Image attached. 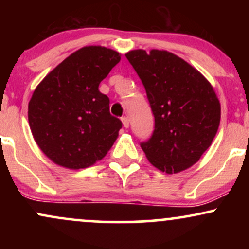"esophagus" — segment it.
<instances>
[{
    "label": "esophagus",
    "instance_id": "obj_1",
    "mask_svg": "<svg viewBox=\"0 0 249 249\" xmlns=\"http://www.w3.org/2000/svg\"><path fill=\"white\" fill-rule=\"evenodd\" d=\"M122 123H123V126L125 128H127L130 126V123H128V118L127 117H122Z\"/></svg>",
    "mask_w": 249,
    "mask_h": 249
}]
</instances>
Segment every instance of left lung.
I'll return each mask as SVG.
<instances>
[{
	"instance_id": "1",
	"label": "left lung",
	"mask_w": 249,
	"mask_h": 249,
	"mask_svg": "<svg viewBox=\"0 0 249 249\" xmlns=\"http://www.w3.org/2000/svg\"><path fill=\"white\" fill-rule=\"evenodd\" d=\"M126 58L146 90L154 131L141 146L148 161L167 174L196 164L218 132L221 107L211 83L166 50H131Z\"/></svg>"
}]
</instances>
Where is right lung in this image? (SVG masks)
Returning a JSON list of instances; mask_svg holds the SVG:
<instances>
[{"label": "right lung", "instance_id": "add662e5", "mask_svg": "<svg viewBox=\"0 0 249 249\" xmlns=\"http://www.w3.org/2000/svg\"><path fill=\"white\" fill-rule=\"evenodd\" d=\"M121 53L89 45L71 53L37 85L28 105L29 126L42 152L59 166L79 170L102 160L122 122L110 113L99 84Z\"/></svg>", "mask_w": 249, "mask_h": 249}]
</instances>
